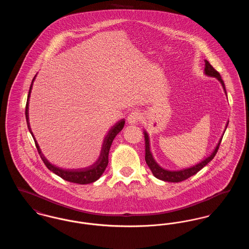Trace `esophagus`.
Returning <instances> with one entry per match:
<instances>
[{
  "label": "esophagus",
  "mask_w": 249,
  "mask_h": 249,
  "mask_svg": "<svg viewBox=\"0 0 249 249\" xmlns=\"http://www.w3.org/2000/svg\"><path fill=\"white\" fill-rule=\"evenodd\" d=\"M141 119V114L137 111H134L132 113H130L128 117V123L131 124V125H136L138 124V122L140 121Z\"/></svg>",
  "instance_id": "obj_1"
}]
</instances>
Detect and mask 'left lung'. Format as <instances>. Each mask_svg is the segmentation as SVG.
<instances>
[{"label": "left lung", "mask_w": 249, "mask_h": 249, "mask_svg": "<svg viewBox=\"0 0 249 249\" xmlns=\"http://www.w3.org/2000/svg\"><path fill=\"white\" fill-rule=\"evenodd\" d=\"M205 62V67H204V74L207 75V76H210V77H214L216 78L223 88L224 89V92H225L226 96H227V92H226L225 85L224 82L219 74V72L217 71H215L213 69V66L209 63V61H207L206 59L204 60ZM229 124V121L227 122L226 124L225 130L223 131V134L224 135V132H225L226 129H227V126ZM143 136H144V141H145V162L146 164L149 167V169L151 170L153 176L155 178L160 179V180H162V181H165V182H174V183H178V182H181V181H184L186 179L196 175L200 170H201L204 166L206 164H208L214 157V155L216 154L217 150H218V147H219V144L221 142L222 140V137L219 139V141L217 142V144L215 145L214 149L212 151V153L209 155L208 157H206L205 159H203L201 161L198 162L197 164L195 165L190 166L188 168H183V169H180V170H167L162 168L161 166L160 165L156 160H155L153 154L150 150V140H149V136H148V133L145 131V130H143Z\"/></svg>", "instance_id": "left-lung-1"}]
</instances>
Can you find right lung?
<instances>
[{
	"mask_svg": "<svg viewBox=\"0 0 249 249\" xmlns=\"http://www.w3.org/2000/svg\"><path fill=\"white\" fill-rule=\"evenodd\" d=\"M36 75L37 74H36V76L34 77L32 84H31V87H30V89H29L25 115H26L28 129L30 130V132H31V134H32V136H33V138L36 142V148L38 150V153L40 155L41 159L43 160L44 163L48 167V170L53 172L55 175L59 176V178L64 179L66 181L71 182V183H76V184H81V185L93 183L102 177L105 170L107 169V165H108V154H109L111 144L113 142V140L115 139V137L117 136V134L123 129L124 125H125V119H120L110 130H108V132H107V134L106 135L105 139H104L100 156L92 165L88 166V167H85V168H80V169H63V168L54 165V164L50 163L47 160V158L42 153V151L40 149V146L36 141V137H35V135L32 131V129H31V126H30L29 101H30V96H31V92H32L34 81L36 80Z\"/></svg>",
	"mask_w": 249,
	"mask_h": 249,
	"instance_id": "add662e5",
	"label": "right lung"
}]
</instances>
